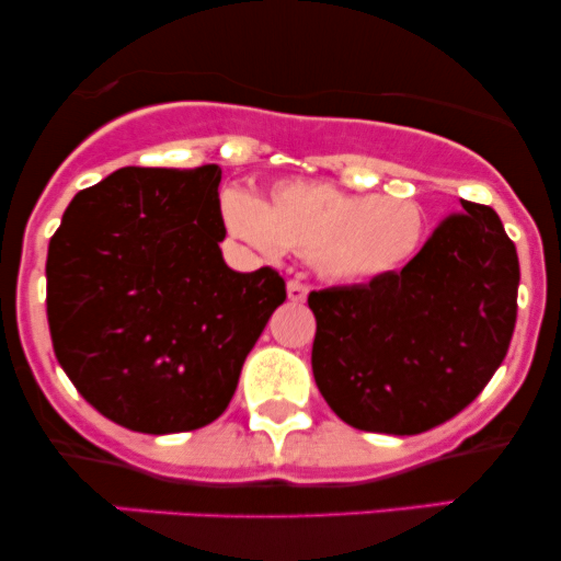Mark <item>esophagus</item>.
<instances>
[{
    "label": "esophagus",
    "mask_w": 561,
    "mask_h": 561,
    "mask_svg": "<svg viewBox=\"0 0 561 561\" xmlns=\"http://www.w3.org/2000/svg\"><path fill=\"white\" fill-rule=\"evenodd\" d=\"M287 298L293 300V302H302V300L308 298V287L302 285V282H298V279L287 282Z\"/></svg>",
    "instance_id": "obj_1"
}]
</instances>
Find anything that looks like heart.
Wrapping results in <instances>:
<instances>
[{"label": "heart", "mask_w": 561, "mask_h": 561, "mask_svg": "<svg viewBox=\"0 0 561 561\" xmlns=\"http://www.w3.org/2000/svg\"><path fill=\"white\" fill-rule=\"evenodd\" d=\"M221 210L240 240L268 255L282 248L306 255L334 285H364L401 268L424 229L411 199L353 195L327 182L276 184L268 203L227 190Z\"/></svg>", "instance_id": "b5f03b06"}]
</instances>
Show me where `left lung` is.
<instances>
[{
  "mask_svg": "<svg viewBox=\"0 0 561 561\" xmlns=\"http://www.w3.org/2000/svg\"><path fill=\"white\" fill-rule=\"evenodd\" d=\"M519 261L499 214L461 199L401 272L308 295L319 392L345 424L420 435L491 382L517 321Z\"/></svg>",
  "mask_w": 561,
  "mask_h": 561,
  "instance_id": "left-lung-1",
  "label": "left lung"
}]
</instances>
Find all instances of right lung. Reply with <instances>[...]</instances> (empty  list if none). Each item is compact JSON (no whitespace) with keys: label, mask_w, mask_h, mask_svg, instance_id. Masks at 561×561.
Masks as SVG:
<instances>
[{"label":"right lung","mask_w":561,"mask_h":561,"mask_svg":"<svg viewBox=\"0 0 561 561\" xmlns=\"http://www.w3.org/2000/svg\"><path fill=\"white\" fill-rule=\"evenodd\" d=\"M218 165L121 169L70 199L47 253L55 356L102 416L147 435L227 411L276 306L274 268L224 263Z\"/></svg>","instance_id":"add662e5"}]
</instances>
